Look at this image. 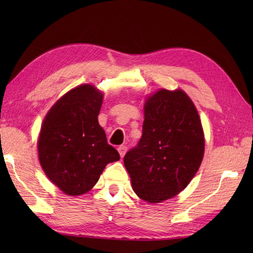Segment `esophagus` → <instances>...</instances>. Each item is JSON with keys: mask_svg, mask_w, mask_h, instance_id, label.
Returning <instances> with one entry per match:
<instances>
[{"mask_svg": "<svg viewBox=\"0 0 253 253\" xmlns=\"http://www.w3.org/2000/svg\"><path fill=\"white\" fill-rule=\"evenodd\" d=\"M117 150H118V153H120V155L123 158L127 152V147L126 146H121V147H118Z\"/></svg>", "mask_w": 253, "mask_h": 253, "instance_id": "1", "label": "esophagus"}]
</instances>
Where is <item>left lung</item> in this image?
I'll list each match as a JSON object with an SVG mask.
<instances>
[{"mask_svg": "<svg viewBox=\"0 0 253 253\" xmlns=\"http://www.w3.org/2000/svg\"><path fill=\"white\" fill-rule=\"evenodd\" d=\"M204 136L186 92L161 89L144 104L142 137L124 157L136 195L160 203L178 195L200 168Z\"/></svg>", "mask_w": 253, "mask_h": 253, "instance_id": "left-lung-1", "label": "left lung"}]
</instances>
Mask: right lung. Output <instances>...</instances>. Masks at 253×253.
Returning <instances> with one entry per match:
<instances>
[{"instance_id":"1","label":"right lung","mask_w":253,"mask_h":253,"mask_svg":"<svg viewBox=\"0 0 253 253\" xmlns=\"http://www.w3.org/2000/svg\"><path fill=\"white\" fill-rule=\"evenodd\" d=\"M102 102L103 93L94 85H78L51 107L42 123L38 140L41 168L68 196L88 192L105 166L120 160L99 125Z\"/></svg>"}]
</instances>
